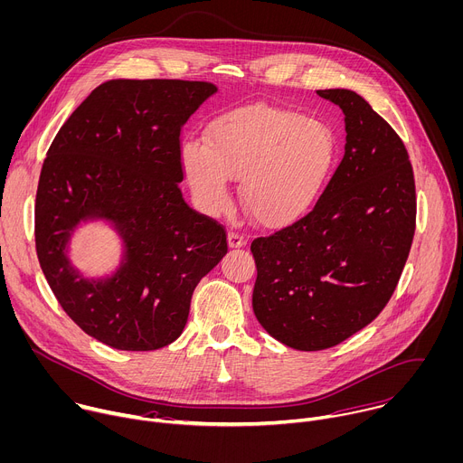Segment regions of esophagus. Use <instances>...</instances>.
Here are the masks:
<instances>
[{
  "label": "esophagus",
  "mask_w": 463,
  "mask_h": 463,
  "mask_svg": "<svg viewBox=\"0 0 463 463\" xmlns=\"http://www.w3.org/2000/svg\"><path fill=\"white\" fill-rule=\"evenodd\" d=\"M227 241H229L231 249H241V247L247 245V240L241 234H238V232H229Z\"/></svg>",
  "instance_id": "esophagus-1"
}]
</instances>
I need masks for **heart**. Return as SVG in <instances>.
Masks as SVG:
<instances>
[{
	"mask_svg": "<svg viewBox=\"0 0 463 463\" xmlns=\"http://www.w3.org/2000/svg\"><path fill=\"white\" fill-rule=\"evenodd\" d=\"M180 160L203 211H222L231 180H241L240 198L256 223L283 229L318 202L335 167L336 137L326 123L294 110L249 105L218 116L205 141H185Z\"/></svg>",
	"mask_w": 463,
	"mask_h": 463,
	"instance_id": "1",
	"label": "heart"
}]
</instances>
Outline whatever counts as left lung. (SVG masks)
Segmentation results:
<instances>
[{
  "label": "left lung",
  "instance_id": "1",
  "mask_svg": "<svg viewBox=\"0 0 463 463\" xmlns=\"http://www.w3.org/2000/svg\"><path fill=\"white\" fill-rule=\"evenodd\" d=\"M317 92L345 114L344 158L309 214L250 245L256 320L298 351L335 347L382 313L416 223L414 176L400 136L354 90Z\"/></svg>",
  "mask_w": 463,
  "mask_h": 463
}]
</instances>
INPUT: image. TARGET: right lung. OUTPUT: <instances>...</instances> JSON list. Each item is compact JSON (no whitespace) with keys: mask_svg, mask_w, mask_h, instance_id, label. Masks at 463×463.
I'll use <instances>...</instances> for the list:
<instances>
[{"mask_svg":"<svg viewBox=\"0 0 463 463\" xmlns=\"http://www.w3.org/2000/svg\"><path fill=\"white\" fill-rule=\"evenodd\" d=\"M218 89L205 81L110 80L96 87L56 134L36 194V252L69 318L119 351H156L185 329L200 279L227 254L220 223L193 211L180 132ZM105 221L122 240L107 277L87 279L68 243Z\"/></svg>","mask_w":463,"mask_h":463,"instance_id":"right-lung-1","label":"right lung"}]
</instances>
